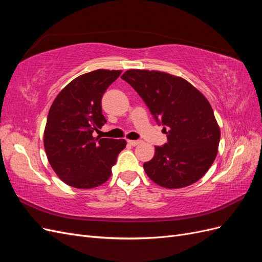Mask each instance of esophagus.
<instances>
[{"instance_id":"esophagus-1","label":"esophagus","mask_w":262,"mask_h":262,"mask_svg":"<svg viewBox=\"0 0 262 262\" xmlns=\"http://www.w3.org/2000/svg\"><path fill=\"white\" fill-rule=\"evenodd\" d=\"M128 143L132 146H137L141 143V141H139V140H128Z\"/></svg>"}]
</instances>
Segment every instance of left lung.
Instances as JSON below:
<instances>
[{
    "label": "left lung",
    "mask_w": 262,
    "mask_h": 262,
    "mask_svg": "<svg viewBox=\"0 0 262 262\" xmlns=\"http://www.w3.org/2000/svg\"><path fill=\"white\" fill-rule=\"evenodd\" d=\"M121 78L167 134V143L155 146L154 157L143 164L146 175L168 189L194 184L215 160L221 138L208 99L185 78L160 71L128 70Z\"/></svg>",
    "instance_id": "left-lung-1"
}]
</instances>
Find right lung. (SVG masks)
<instances>
[{"label":"right lung","mask_w":262,"mask_h":262,"mask_svg":"<svg viewBox=\"0 0 262 262\" xmlns=\"http://www.w3.org/2000/svg\"><path fill=\"white\" fill-rule=\"evenodd\" d=\"M122 71L96 70L77 76L50 107L43 145L52 169L67 185L92 189L106 182L125 140L94 138L107 120L101 98Z\"/></svg>","instance_id":"1"}]
</instances>
